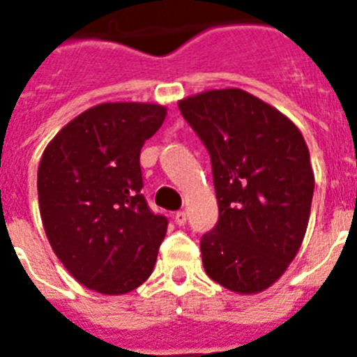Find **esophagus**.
Instances as JSON below:
<instances>
[{
  "instance_id": "1",
  "label": "esophagus",
  "mask_w": 357,
  "mask_h": 357,
  "mask_svg": "<svg viewBox=\"0 0 357 357\" xmlns=\"http://www.w3.org/2000/svg\"><path fill=\"white\" fill-rule=\"evenodd\" d=\"M185 222H188V216H185L184 211H178V213L175 214V223L178 227H184Z\"/></svg>"
}]
</instances>
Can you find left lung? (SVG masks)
I'll return each instance as SVG.
<instances>
[{"label":"left lung","instance_id":"1","mask_svg":"<svg viewBox=\"0 0 357 357\" xmlns=\"http://www.w3.org/2000/svg\"><path fill=\"white\" fill-rule=\"evenodd\" d=\"M211 155L220 218L202 236L207 275L230 291L259 293L286 272L307 229L314 175L295 123L241 89L178 102Z\"/></svg>","mask_w":357,"mask_h":357}]
</instances>
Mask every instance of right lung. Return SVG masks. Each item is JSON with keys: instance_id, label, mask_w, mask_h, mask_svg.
<instances>
[{"instance_id": "1", "label": "right lung", "mask_w": 357, "mask_h": 357, "mask_svg": "<svg viewBox=\"0 0 357 357\" xmlns=\"http://www.w3.org/2000/svg\"><path fill=\"white\" fill-rule=\"evenodd\" d=\"M166 118L155 103H102L69 121L37 172L43 225L53 252L85 288L123 295L155 266L168 218L141 195L139 155Z\"/></svg>"}]
</instances>
